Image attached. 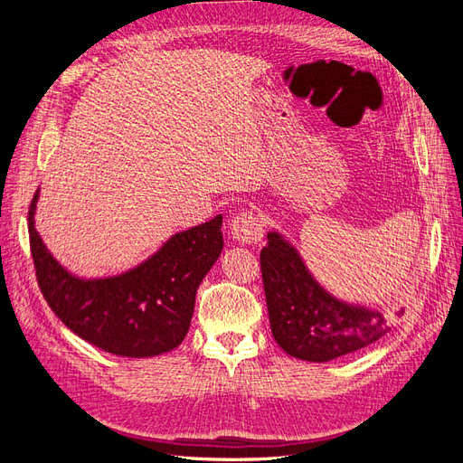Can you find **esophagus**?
<instances>
[{"mask_svg":"<svg viewBox=\"0 0 463 463\" xmlns=\"http://www.w3.org/2000/svg\"><path fill=\"white\" fill-rule=\"evenodd\" d=\"M232 237L233 241L241 243V245H253L257 241H260V237L264 233L262 222L255 213H241L237 214L232 220Z\"/></svg>","mask_w":463,"mask_h":463,"instance_id":"esophagus-1","label":"esophagus"}]
</instances>
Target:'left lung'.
<instances>
[{
    "label": "left lung",
    "instance_id": "left-lung-1",
    "mask_svg": "<svg viewBox=\"0 0 463 463\" xmlns=\"http://www.w3.org/2000/svg\"><path fill=\"white\" fill-rule=\"evenodd\" d=\"M260 250L266 307L274 340L291 357L326 363L378 342L403 317L392 305L335 298L309 270L299 249L270 230Z\"/></svg>",
    "mask_w": 463,
    "mask_h": 463
}]
</instances>
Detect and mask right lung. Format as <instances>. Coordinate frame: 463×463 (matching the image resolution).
I'll list each match as a JSON object with an SVG mask.
<instances>
[{"label": "right lung", "instance_id": "right-lung-1", "mask_svg": "<svg viewBox=\"0 0 463 463\" xmlns=\"http://www.w3.org/2000/svg\"><path fill=\"white\" fill-rule=\"evenodd\" d=\"M40 187L29 210L31 249L42 293L79 338L119 357H156L189 332L194 296L223 249L222 216L177 232L129 270L87 278L55 259L36 230Z\"/></svg>", "mask_w": 463, "mask_h": 463}]
</instances>
